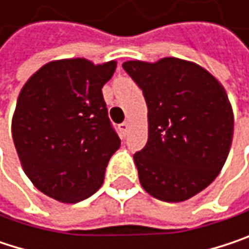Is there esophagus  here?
Wrapping results in <instances>:
<instances>
[{
	"mask_svg": "<svg viewBox=\"0 0 249 249\" xmlns=\"http://www.w3.org/2000/svg\"><path fill=\"white\" fill-rule=\"evenodd\" d=\"M120 131H121V134L123 135H126L128 134V131H129V123H123V124H120Z\"/></svg>",
	"mask_w": 249,
	"mask_h": 249,
	"instance_id": "1",
	"label": "esophagus"
}]
</instances>
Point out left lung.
Returning a JSON list of instances; mask_svg holds the SVG:
<instances>
[{
    "label": "left lung",
    "mask_w": 249,
    "mask_h": 249,
    "mask_svg": "<svg viewBox=\"0 0 249 249\" xmlns=\"http://www.w3.org/2000/svg\"><path fill=\"white\" fill-rule=\"evenodd\" d=\"M125 72L142 89L148 140L134 154L144 190L163 202H183L222 170L233 137V112L222 83L197 63L163 57L128 60Z\"/></svg>",
    "instance_id": "8db88e82"
}]
</instances>
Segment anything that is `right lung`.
<instances>
[{
	"label": "right lung",
	"mask_w": 249,
	"mask_h": 249,
	"mask_svg": "<svg viewBox=\"0 0 249 249\" xmlns=\"http://www.w3.org/2000/svg\"><path fill=\"white\" fill-rule=\"evenodd\" d=\"M115 69V60H52L20 90L11 121L14 145L27 177L54 200L92 196L121 145L102 96Z\"/></svg>",
	"instance_id": "add662e5"
}]
</instances>
